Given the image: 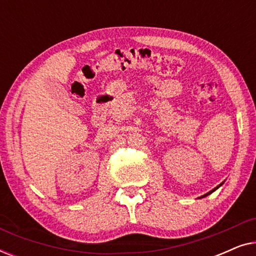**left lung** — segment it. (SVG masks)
Segmentation results:
<instances>
[{"mask_svg":"<svg viewBox=\"0 0 256 256\" xmlns=\"http://www.w3.org/2000/svg\"><path fill=\"white\" fill-rule=\"evenodd\" d=\"M224 184V182H222V184H219L218 185V186H216V188H213V190H211V191H210V192H208V194H204V196H202V197L200 198H204V197H206V196H208V194H212V192H214L216 190V188H220V186H222V185Z\"/></svg>","mask_w":256,"mask_h":256,"instance_id":"8db88e82","label":"left lung"}]
</instances>
